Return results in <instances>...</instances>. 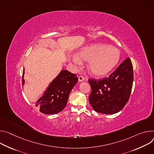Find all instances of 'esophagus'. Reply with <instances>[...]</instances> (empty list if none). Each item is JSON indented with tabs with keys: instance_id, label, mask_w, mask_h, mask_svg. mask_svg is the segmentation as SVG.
Wrapping results in <instances>:
<instances>
[{
	"instance_id": "obj_1",
	"label": "esophagus",
	"mask_w": 154,
	"mask_h": 154,
	"mask_svg": "<svg viewBox=\"0 0 154 154\" xmlns=\"http://www.w3.org/2000/svg\"><path fill=\"white\" fill-rule=\"evenodd\" d=\"M84 79V78L82 76H78V80L79 82H82L83 81Z\"/></svg>"
}]
</instances>
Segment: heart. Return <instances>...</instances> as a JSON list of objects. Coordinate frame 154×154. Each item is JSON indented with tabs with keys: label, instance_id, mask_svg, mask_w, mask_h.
<instances>
[{
	"label": "heart",
	"instance_id": "obj_1",
	"mask_svg": "<svg viewBox=\"0 0 154 154\" xmlns=\"http://www.w3.org/2000/svg\"><path fill=\"white\" fill-rule=\"evenodd\" d=\"M72 60L76 65L81 63V59L89 61L88 69L95 76H103L115 67L121 57L120 52L115 47L105 44H95L82 48Z\"/></svg>",
	"mask_w": 154,
	"mask_h": 154
}]
</instances>
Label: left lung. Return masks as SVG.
I'll return each mask as SVG.
<instances>
[{"label":"left lung","mask_w":154,"mask_h":154,"mask_svg":"<svg viewBox=\"0 0 154 154\" xmlns=\"http://www.w3.org/2000/svg\"><path fill=\"white\" fill-rule=\"evenodd\" d=\"M90 104L96 112L112 114L120 111L130 98L133 81V65L127 58L108 78L89 79Z\"/></svg>","instance_id":"obj_1"}]
</instances>
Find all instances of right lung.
Here are the masks:
<instances>
[{
	"instance_id": "add662e5",
	"label": "right lung",
	"mask_w": 154,
	"mask_h": 154,
	"mask_svg": "<svg viewBox=\"0 0 154 154\" xmlns=\"http://www.w3.org/2000/svg\"><path fill=\"white\" fill-rule=\"evenodd\" d=\"M24 69L23 73V86L24 84ZM78 80L75 74L61 70L51 82L42 97L35 103L40 111L46 114H54L62 111L66 106L68 96Z\"/></svg>"
}]
</instances>
